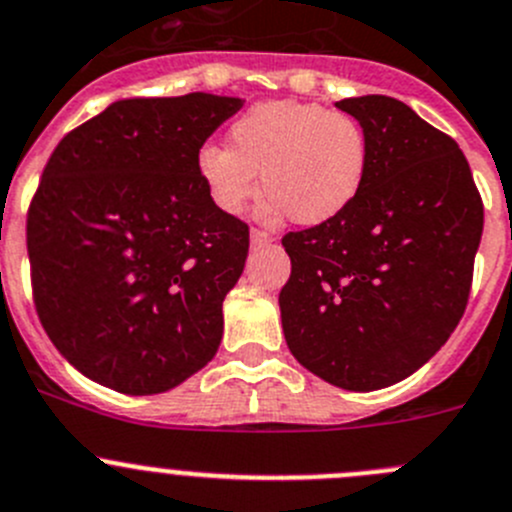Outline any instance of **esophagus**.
Returning <instances> with one entry per match:
<instances>
[{
    "label": "esophagus",
    "instance_id": "1",
    "mask_svg": "<svg viewBox=\"0 0 512 512\" xmlns=\"http://www.w3.org/2000/svg\"><path fill=\"white\" fill-rule=\"evenodd\" d=\"M272 240H275V237H272V234H267V232H262V229H252V232H250V242H252V247L270 245Z\"/></svg>",
    "mask_w": 512,
    "mask_h": 512
}]
</instances>
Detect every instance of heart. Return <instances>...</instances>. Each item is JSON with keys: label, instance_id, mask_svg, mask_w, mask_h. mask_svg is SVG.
<instances>
[{"label": "heart", "instance_id": "1", "mask_svg": "<svg viewBox=\"0 0 512 512\" xmlns=\"http://www.w3.org/2000/svg\"><path fill=\"white\" fill-rule=\"evenodd\" d=\"M369 138L348 113L300 100H265L229 126V146L204 143L197 171L222 212L240 214L262 184L267 217L323 224L346 212L369 174Z\"/></svg>", "mask_w": 512, "mask_h": 512}]
</instances>
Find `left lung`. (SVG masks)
Wrapping results in <instances>:
<instances>
[{
	"label": "left lung",
	"instance_id": "1",
	"mask_svg": "<svg viewBox=\"0 0 512 512\" xmlns=\"http://www.w3.org/2000/svg\"><path fill=\"white\" fill-rule=\"evenodd\" d=\"M369 138V174L336 219L283 237L280 315L290 353L348 391L412 376L470 298L482 199L447 133L389 95L338 100Z\"/></svg>",
	"mask_w": 512,
	"mask_h": 512
}]
</instances>
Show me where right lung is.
Here are the masks:
<instances>
[{"instance_id":"add662e5","label":"right lung","mask_w":512,"mask_h":512,"mask_svg":"<svg viewBox=\"0 0 512 512\" xmlns=\"http://www.w3.org/2000/svg\"><path fill=\"white\" fill-rule=\"evenodd\" d=\"M242 98L116 100L57 143L27 214L42 328L88 379L161 394L209 364L250 229L222 212L197 154Z\"/></svg>"}]
</instances>
